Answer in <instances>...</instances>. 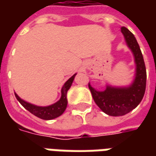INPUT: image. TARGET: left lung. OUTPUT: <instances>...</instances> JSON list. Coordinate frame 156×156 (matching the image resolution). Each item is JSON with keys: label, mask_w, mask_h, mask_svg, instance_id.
I'll return each instance as SVG.
<instances>
[{"label": "left lung", "mask_w": 156, "mask_h": 156, "mask_svg": "<svg viewBox=\"0 0 156 156\" xmlns=\"http://www.w3.org/2000/svg\"><path fill=\"white\" fill-rule=\"evenodd\" d=\"M121 31L135 55L136 76L134 83L129 87L124 88L108 87L103 92L94 90L88 83L94 102L104 113L111 116H122L135 108L144 96L147 82L146 67L137 41L127 27H122Z\"/></svg>", "instance_id": "left-lung-1"}]
</instances>
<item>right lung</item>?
<instances>
[{
  "instance_id": "right-lung-1",
  "label": "right lung",
  "mask_w": 156,
  "mask_h": 156,
  "mask_svg": "<svg viewBox=\"0 0 156 156\" xmlns=\"http://www.w3.org/2000/svg\"><path fill=\"white\" fill-rule=\"evenodd\" d=\"M75 75H74L71 78H69L68 81L65 82V84L63 85L62 89V97L61 99L57 101L55 104L48 106V107H38L35 105L30 104L28 102L24 101L23 100H21L16 94L15 93L16 99L19 101V102L21 103L27 110H28L31 114H33L34 115L39 117L42 120H52L55 119L56 117L60 116L61 115H62L63 112L65 111L68 104V100H67V92L69 89V87H71V84L74 81Z\"/></svg>"
}]
</instances>
